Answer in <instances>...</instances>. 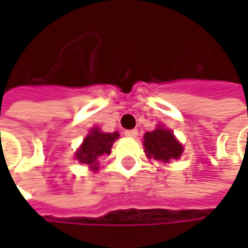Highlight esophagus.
Instances as JSON below:
<instances>
[{
	"instance_id": "34e87169",
	"label": "esophagus",
	"mask_w": 248,
	"mask_h": 248,
	"mask_svg": "<svg viewBox=\"0 0 248 248\" xmlns=\"http://www.w3.org/2000/svg\"><path fill=\"white\" fill-rule=\"evenodd\" d=\"M124 136H127V138H136V136H138V130H136V129L126 130V132H124Z\"/></svg>"
}]
</instances>
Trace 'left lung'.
Wrapping results in <instances>:
<instances>
[{
  "instance_id": "8db88e82",
  "label": "left lung",
  "mask_w": 248,
  "mask_h": 248,
  "mask_svg": "<svg viewBox=\"0 0 248 248\" xmlns=\"http://www.w3.org/2000/svg\"><path fill=\"white\" fill-rule=\"evenodd\" d=\"M143 146L148 158H154L164 164H168L171 159H178L184 152L182 145L173 136L172 130L164 126L146 132L143 136Z\"/></svg>"
}]
</instances>
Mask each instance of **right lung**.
<instances>
[{"label": "right lung", "mask_w": 248, "mask_h": 248, "mask_svg": "<svg viewBox=\"0 0 248 248\" xmlns=\"http://www.w3.org/2000/svg\"><path fill=\"white\" fill-rule=\"evenodd\" d=\"M119 138V132L106 133L99 127L90 129L89 135L83 139V143L76 151V159L80 164H87L92 171H97L99 158L109 155L113 142Z\"/></svg>", "instance_id": "right-lung-1"}]
</instances>
